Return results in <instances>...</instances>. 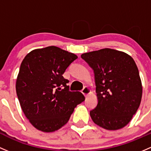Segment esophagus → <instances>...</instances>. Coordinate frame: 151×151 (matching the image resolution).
Segmentation results:
<instances>
[{
	"instance_id": "1",
	"label": "esophagus",
	"mask_w": 151,
	"mask_h": 151,
	"mask_svg": "<svg viewBox=\"0 0 151 151\" xmlns=\"http://www.w3.org/2000/svg\"><path fill=\"white\" fill-rule=\"evenodd\" d=\"M81 92H82V94H83V95L85 96V97H86L87 95H88V94H89L90 93H91V90L89 89V88H88V87L85 86L84 88H83V89H82Z\"/></svg>"
}]
</instances>
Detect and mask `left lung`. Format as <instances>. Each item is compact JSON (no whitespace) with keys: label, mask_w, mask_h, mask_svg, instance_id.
Instances as JSON below:
<instances>
[{"label":"left lung","mask_w":151,"mask_h":151,"mask_svg":"<svg viewBox=\"0 0 151 151\" xmlns=\"http://www.w3.org/2000/svg\"><path fill=\"white\" fill-rule=\"evenodd\" d=\"M81 57L94 73L98 103L90 111L93 122L108 130L127 126L139 108L142 94L134 60L126 53L108 48Z\"/></svg>","instance_id":"1"}]
</instances>
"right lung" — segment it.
Listing matches in <instances>:
<instances>
[{"mask_svg": "<svg viewBox=\"0 0 151 151\" xmlns=\"http://www.w3.org/2000/svg\"><path fill=\"white\" fill-rule=\"evenodd\" d=\"M77 58L73 53L52 46L31 51L22 62L17 94L23 113L37 129L43 132L58 130L85 100L80 91H69V81L63 76Z\"/></svg>", "mask_w": 151, "mask_h": 151, "instance_id": "obj_1", "label": "right lung"}]
</instances>
